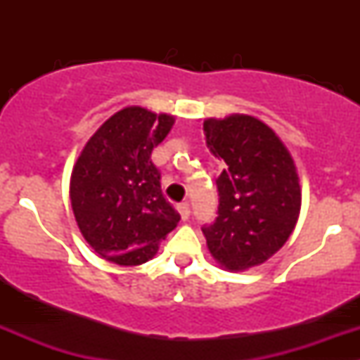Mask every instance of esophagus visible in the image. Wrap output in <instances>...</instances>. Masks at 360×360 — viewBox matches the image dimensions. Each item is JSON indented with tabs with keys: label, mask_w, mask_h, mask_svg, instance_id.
Masks as SVG:
<instances>
[{
	"label": "esophagus",
	"mask_w": 360,
	"mask_h": 360,
	"mask_svg": "<svg viewBox=\"0 0 360 360\" xmlns=\"http://www.w3.org/2000/svg\"><path fill=\"white\" fill-rule=\"evenodd\" d=\"M177 212L181 214V219L186 221L188 217H190V205H188V202H183L177 205Z\"/></svg>",
	"instance_id": "obj_1"
}]
</instances>
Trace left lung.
I'll use <instances>...</instances> for the list:
<instances>
[{
    "mask_svg": "<svg viewBox=\"0 0 360 360\" xmlns=\"http://www.w3.org/2000/svg\"><path fill=\"white\" fill-rule=\"evenodd\" d=\"M207 148L224 160L216 179L219 207L202 228L210 256L228 271H245L270 259L288 242L301 209L294 160L274 129L250 115L207 118Z\"/></svg>",
    "mask_w": 360,
    "mask_h": 360,
    "instance_id": "obj_1",
    "label": "left lung"
}]
</instances>
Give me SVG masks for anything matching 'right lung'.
<instances>
[{
  "label": "right lung",
  "mask_w": 360,
  "mask_h": 360,
  "mask_svg": "<svg viewBox=\"0 0 360 360\" xmlns=\"http://www.w3.org/2000/svg\"><path fill=\"white\" fill-rule=\"evenodd\" d=\"M174 122L167 112L123 108L86 141L72 167L69 198L76 224L90 248L110 263H146L179 223L151 162V151Z\"/></svg>",
  "instance_id": "right-lung-1"
}]
</instances>
